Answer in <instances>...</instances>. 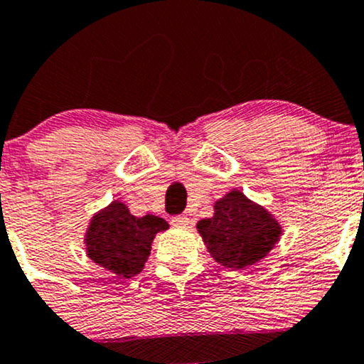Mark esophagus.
I'll list each match as a JSON object with an SVG mask.
<instances>
[{"mask_svg": "<svg viewBox=\"0 0 364 364\" xmlns=\"http://www.w3.org/2000/svg\"><path fill=\"white\" fill-rule=\"evenodd\" d=\"M191 223V219L187 215H175V217H171V224H173V226H178V228H182V226H187V224Z\"/></svg>", "mask_w": 364, "mask_h": 364, "instance_id": "esophagus-1", "label": "esophagus"}]
</instances>
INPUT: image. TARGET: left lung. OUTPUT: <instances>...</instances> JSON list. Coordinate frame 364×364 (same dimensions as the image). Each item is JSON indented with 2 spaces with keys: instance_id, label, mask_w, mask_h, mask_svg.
Instances as JSON below:
<instances>
[{
  "instance_id": "left-lung-1",
  "label": "left lung",
  "mask_w": 364,
  "mask_h": 364,
  "mask_svg": "<svg viewBox=\"0 0 364 364\" xmlns=\"http://www.w3.org/2000/svg\"><path fill=\"white\" fill-rule=\"evenodd\" d=\"M210 256L226 268L259 263L282 235V226L261 205L233 189L213 205V215L196 224Z\"/></svg>"
}]
</instances>
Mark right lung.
<instances>
[{
  "instance_id": "add662e5",
  "label": "right lung",
  "mask_w": 364,
  "mask_h": 364,
  "mask_svg": "<svg viewBox=\"0 0 364 364\" xmlns=\"http://www.w3.org/2000/svg\"><path fill=\"white\" fill-rule=\"evenodd\" d=\"M168 223L157 215H131L121 201H112L91 219L85 233V252L95 263L122 279L144 269L151 256L152 240Z\"/></svg>"
}]
</instances>
